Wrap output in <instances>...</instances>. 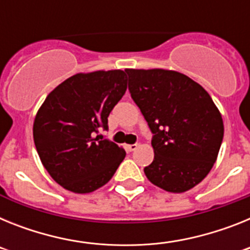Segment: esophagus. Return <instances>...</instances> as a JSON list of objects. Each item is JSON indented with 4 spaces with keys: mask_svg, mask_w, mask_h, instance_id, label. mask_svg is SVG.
I'll return each instance as SVG.
<instances>
[{
    "mask_svg": "<svg viewBox=\"0 0 250 250\" xmlns=\"http://www.w3.org/2000/svg\"><path fill=\"white\" fill-rule=\"evenodd\" d=\"M126 149H127V151H134V150L138 149V144H129V145H126Z\"/></svg>",
    "mask_w": 250,
    "mask_h": 250,
    "instance_id": "obj_1",
    "label": "esophagus"
}]
</instances>
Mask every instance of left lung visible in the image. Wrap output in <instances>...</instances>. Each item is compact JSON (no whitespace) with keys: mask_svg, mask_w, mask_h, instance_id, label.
I'll return each mask as SVG.
<instances>
[{"mask_svg":"<svg viewBox=\"0 0 250 250\" xmlns=\"http://www.w3.org/2000/svg\"><path fill=\"white\" fill-rule=\"evenodd\" d=\"M129 91L149 125L154 160L150 182L170 193L199 184L213 167L224 135L219 110L187 75L163 68H126Z\"/></svg>","mask_w":250,"mask_h":250,"instance_id":"8db88e82","label":"left lung"}]
</instances>
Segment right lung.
I'll use <instances>...</instances> for the list:
<instances>
[{
  "mask_svg": "<svg viewBox=\"0 0 250 250\" xmlns=\"http://www.w3.org/2000/svg\"><path fill=\"white\" fill-rule=\"evenodd\" d=\"M127 89L121 70L76 74L47 95L34 121V141L51 178L86 194L109 182L126 152L104 139L107 118Z\"/></svg>",
  "mask_w": 250,
  "mask_h": 250,
  "instance_id": "1",
  "label": "right lung"
}]
</instances>
